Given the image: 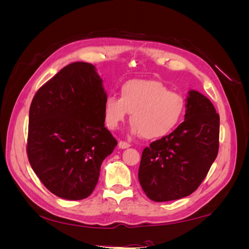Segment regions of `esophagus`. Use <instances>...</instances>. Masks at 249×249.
I'll return each instance as SVG.
<instances>
[{"label":"esophagus","instance_id":"obj_1","mask_svg":"<svg viewBox=\"0 0 249 249\" xmlns=\"http://www.w3.org/2000/svg\"><path fill=\"white\" fill-rule=\"evenodd\" d=\"M131 145L129 144V143L127 142H124V141H120L119 143H118V147L119 148H122V149H125V148H129Z\"/></svg>","mask_w":249,"mask_h":249}]
</instances>
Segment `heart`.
Listing matches in <instances>:
<instances>
[{
    "instance_id": "1",
    "label": "heart",
    "mask_w": 249,
    "mask_h": 249,
    "mask_svg": "<svg viewBox=\"0 0 249 249\" xmlns=\"http://www.w3.org/2000/svg\"><path fill=\"white\" fill-rule=\"evenodd\" d=\"M185 110L182 95L168 91L155 80H131L120 88V97L110 94L104 103L106 125L115 130L131 113V132L145 139H160L179 123Z\"/></svg>"
}]
</instances>
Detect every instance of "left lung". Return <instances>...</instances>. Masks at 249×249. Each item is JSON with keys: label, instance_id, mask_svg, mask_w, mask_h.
<instances>
[{"label": "left lung", "instance_id": "obj_1", "mask_svg": "<svg viewBox=\"0 0 249 249\" xmlns=\"http://www.w3.org/2000/svg\"><path fill=\"white\" fill-rule=\"evenodd\" d=\"M185 107L184 122L142 152L138 178L154 201L176 200L193 193L218 154L220 119L213 104L196 90H189Z\"/></svg>", "mask_w": 249, "mask_h": 249}]
</instances>
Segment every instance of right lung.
I'll return each instance as SVG.
<instances>
[{
  "label": "right lung",
  "mask_w": 249,
  "mask_h": 249,
  "mask_svg": "<svg viewBox=\"0 0 249 249\" xmlns=\"http://www.w3.org/2000/svg\"><path fill=\"white\" fill-rule=\"evenodd\" d=\"M107 93L95 66L73 62L41 86L29 111L27 154L48 190L80 200L97 184L101 165L117 145L105 127Z\"/></svg>",
  "instance_id": "1"
}]
</instances>
